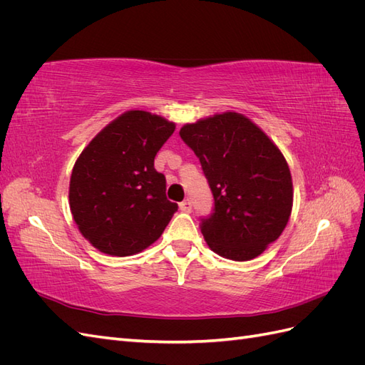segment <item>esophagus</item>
<instances>
[{
	"mask_svg": "<svg viewBox=\"0 0 365 365\" xmlns=\"http://www.w3.org/2000/svg\"><path fill=\"white\" fill-rule=\"evenodd\" d=\"M180 210H181V212H184V213H190V212H192V202H190L189 200L182 201V202L180 204Z\"/></svg>",
	"mask_w": 365,
	"mask_h": 365,
	"instance_id": "esophagus-1",
	"label": "esophagus"
}]
</instances>
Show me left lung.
I'll use <instances>...</instances> for the list:
<instances>
[{"instance_id": "obj_1", "label": "left lung", "mask_w": 365, "mask_h": 365, "mask_svg": "<svg viewBox=\"0 0 365 365\" xmlns=\"http://www.w3.org/2000/svg\"><path fill=\"white\" fill-rule=\"evenodd\" d=\"M180 135L200 158L215 197L201 233L219 256L245 262L277 240L288 224L292 176L280 149L237 113L187 123Z\"/></svg>"}]
</instances>
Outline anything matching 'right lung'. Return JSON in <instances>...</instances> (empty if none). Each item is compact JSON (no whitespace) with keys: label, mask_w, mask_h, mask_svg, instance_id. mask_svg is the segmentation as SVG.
I'll return each instance as SVG.
<instances>
[{"label":"right lung","mask_w":365,"mask_h":365,"mask_svg":"<svg viewBox=\"0 0 365 365\" xmlns=\"http://www.w3.org/2000/svg\"><path fill=\"white\" fill-rule=\"evenodd\" d=\"M173 130V121L132 109L106 125L76 160L71 215L98 251L132 256L152 245L170 222L178 204L165 197V178L153 160Z\"/></svg>","instance_id":"add662e5"}]
</instances>
